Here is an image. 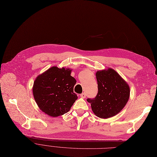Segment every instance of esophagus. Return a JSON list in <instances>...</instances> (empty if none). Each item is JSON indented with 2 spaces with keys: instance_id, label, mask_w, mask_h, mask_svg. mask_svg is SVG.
Masks as SVG:
<instances>
[{
  "instance_id": "34e87169",
  "label": "esophagus",
  "mask_w": 157,
  "mask_h": 157,
  "mask_svg": "<svg viewBox=\"0 0 157 157\" xmlns=\"http://www.w3.org/2000/svg\"><path fill=\"white\" fill-rule=\"evenodd\" d=\"M86 93H83L80 94V97H81V98H86Z\"/></svg>"
}]
</instances>
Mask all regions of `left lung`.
<instances>
[{
  "label": "left lung",
  "mask_w": 157,
  "mask_h": 157,
  "mask_svg": "<svg viewBox=\"0 0 157 157\" xmlns=\"http://www.w3.org/2000/svg\"><path fill=\"white\" fill-rule=\"evenodd\" d=\"M98 93L94 98H87L94 114L100 118L113 117L120 112L127 103L130 87L114 70L97 71Z\"/></svg>",
  "instance_id": "1"
}]
</instances>
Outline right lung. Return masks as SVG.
I'll return each mask as SVG.
<instances>
[{
    "label": "right lung",
    "instance_id": "right-lung-1",
    "mask_svg": "<svg viewBox=\"0 0 157 157\" xmlns=\"http://www.w3.org/2000/svg\"><path fill=\"white\" fill-rule=\"evenodd\" d=\"M71 71L54 66L37 77L34 82V100L47 115L57 117L67 113L78 98L73 92L77 81L71 76Z\"/></svg>",
    "mask_w": 157,
    "mask_h": 157
}]
</instances>
